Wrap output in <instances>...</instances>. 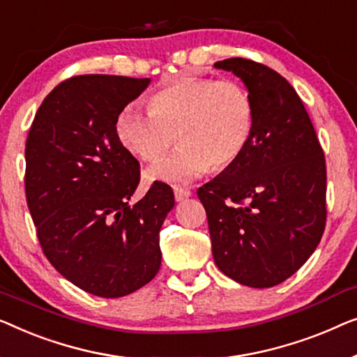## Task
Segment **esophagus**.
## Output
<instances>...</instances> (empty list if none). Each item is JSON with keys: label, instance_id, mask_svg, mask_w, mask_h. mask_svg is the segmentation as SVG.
Instances as JSON below:
<instances>
[{"label": "esophagus", "instance_id": "obj_1", "mask_svg": "<svg viewBox=\"0 0 357 357\" xmlns=\"http://www.w3.org/2000/svg\"><path fill=\"white\" fill-rule=\"evenodd\" d=\"M190 195H192V192H190V189L179 188V185H176V188H174V199H176L178 202H181V200L190 197Z\"/></svg>", "mask_w": 357, "mask_h": 357}]
</instances>
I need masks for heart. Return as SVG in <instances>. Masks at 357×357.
<instances>
[{"instance_id":"b5f03b06","label":"heart","mask_w":357,"mask_h":357,"mask_svg":"<svg viewBox=\"0 0 357 357\" xmlns=\"http://www.w3.org/2000/svg\"><path fill=\"white\" fill-rule=\"evenodd\" d=\"M147 112L124 107L114 119V134L129 153L144 162H157L178 139V152L149 168L150 181L185 184L210 167L229 168L252 137V97L231 79L176 77L149 95Z\"/></svg>"}]
</instances>
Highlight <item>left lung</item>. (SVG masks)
<instances>
[{
    "label": "left lung",
    "instance_id": "obj_1",
    "mask_svg": "<svg viewBox=\"0 0 357 357\" xmlns=\"http://www.w3.org/2000/svg\"><path fill=\"white\" fill-rule=\"evenodd\" d=\"M243 80L254 130L238 162L199 188L217 267L241 284L272 288L303 267L327 222V168L307 112L277 71L244 58L215 63Z\"/></svg>",
    "mask_w": 357,
    "mask_h": 357
}]
</instances>
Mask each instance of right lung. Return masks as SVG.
Here are the masks:
<instances>
[{
	"mask_svg": "<svg viewBox=\"0 0 357 357\" xmlns=\"http://www.w3.org/2000/svg\"><path fill=\"white\" fill-rule=\"evenodd\" d=\"M150 79L85 74L40 105L26 142V195L37 238L64 278L100 298L147 284L162 265L160 229L174 194L155 181L129 204L139 162L118 142L114 119Z\"/></svg>",
	"mask_w": 357,
	"mask_h": 357,
	"instance_id": "add662e5",
	"label": "right lung"
}]
</instances>
